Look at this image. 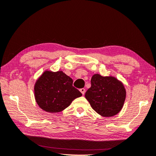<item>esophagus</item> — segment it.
Listing matches in <instances>:
<instances>
[{
    "mask_svg": "<svg viewBox=\"0 0 156 156\" xmlns=\"http://www.w3.org/2000/svg\"><path fill=\"white\" fill-rule=\"evenodd\" d=\"M80 91L81 92V93L82 94V95H84V94L85 93V89H84V88H80Z\"/></svg>",
    "mask_w": 156,
    "mask_h": 156,
    "instance_id": "1",
    "label": "esophagus"
}]
</instances>
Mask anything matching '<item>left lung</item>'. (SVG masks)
Segmentation results:
<instances>
[{"instance_id": "obj_1", "label": "left lung", "mask_w": 156, "mask_h": 156, "mask_svg": "<svg viewBox=\"0 0 156 156\" xmlns=\"http://www.w3.org/2000/svg\"><path fill=\"white\" fill-rule=\"evenodd\" d=\"M91 87L85 93V98L97 114L112 117L122 109L126 91L122 82L114 76L94 74Z\"/></svg>"}]
</instances>
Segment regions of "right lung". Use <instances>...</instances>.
I'll return each mask as SVG.
<instances>
[{
  "label": "right lung",
  "mask_w": 156,
  "mask_h": 156,
  "mask_svg": "<svg viewBox=\"0 0 156 156\" xmlns=\"http://www.w3.org/2000/svg\"><path fill=\"white\" fill-rule=\"evenodd\" d=\"M73 80L63 71L45 70L36 80L34 90L36 102L44 111L59 113L82 93L72 86Z\"/></svg>",
  "instance_id": "right-lung-1"
}]
</instances>
